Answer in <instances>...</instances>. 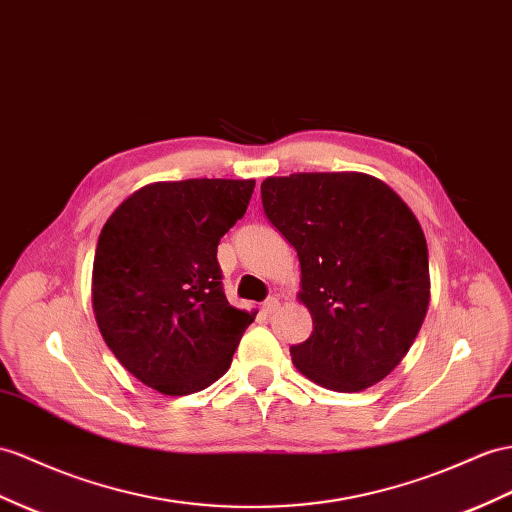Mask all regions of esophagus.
<instances>
[{
  "label": "esophagus",
  "mask_w": 512,
  "mask_h": 512,
  "mask_svg": "<svg viewBox=\"0 0 512 512\" xmlns=\"http://www.w3.org/2000/svg\"><path fill=\"white\" fill-rule=\"evenodd\" d=\"M279 307H281V303L277 298H268L264 305H261V311L266 313V316H270V313H274V311H279Z\"/></svg>",
  "instance_id": "1"
}]
</instances>
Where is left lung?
I'll use <instances>...</instances> for the list:
<instances>
[{
	"instance_id": "obj_1",
	"label": "left lung",
	"mask_w": 512,
	"mask_h": 512,
	"mask_svg": "<svg viewBox=\"0 0 512 512\" xmlns=\"http://www.w3.org/2000/svg\"><path fill=\"white\" fill-rule=\"evenodd\" d=\"M268 220L300 261L313 320L292 361L333 391L368 389L396 368L430 303L419 220L385 181L365 173H294L261 183Z\"/></svg>"
}]
</instances>
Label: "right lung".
I'll return each instance as SVG.
<instances>
[{"label":"right lung","mask_w":512,"mask_h":512,"mask_svg":"<svg viewBox=\"0 0 512 512\" xmlns=\"http://www.w3.org/2000/svg\"><path fill=\"white\" fill-rule=\"evenodd\" d=\"M255 179L149 183L114 209L93 264L95 320L114 357L164 396L216 383L257 316L229 305L216 259Z\"/></svg>","instance_id":"obj_1"}]
</instances>
